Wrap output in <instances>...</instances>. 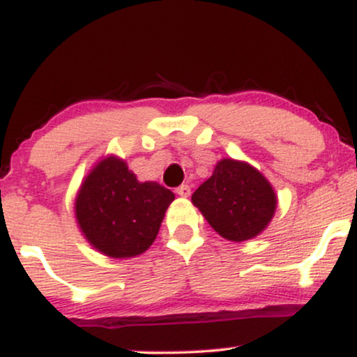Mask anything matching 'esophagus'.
<instances>
[{
    "label": "esophagus",
    "mask_w": 357,
    "mask_h": 357,
    "mask_svg": "<svg viewBox=\"0 0 357 357\" xmlns=\"http://www.w3.org/2000/svg\"><path fill=\"white\" fill-rule=\"evenodd\" d=\"M176 192H178V195L181 196V198H188V196L191 195V188L188 186V184H181V186H179V188H176Z\"/></svg>",
    "instance_id": "1"
}]
</instances>
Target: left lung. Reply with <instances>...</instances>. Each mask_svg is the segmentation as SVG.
Returning a JSON list of instances; mask_svg holds the SVG:
<instances>
[{
	"mask_svg": "<svg viewBox=\"0 0 357 357\" xmlns=\"http://www.w3.org/2000/svg\"><path fill=\"white\" fill-rule=\"evenodd\" d=\"M211 228L230 241H247L260 235L277 210L272 184L257 167L225 158L191 196Z\"/></svg>",
	"mask_w": 357,
	"mask_h": 357,
	"instance_id": "obj_1",
	"label": "left lung"
}]
</instances>
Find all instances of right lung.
Returning a JSON list of instances; mask_svg holds the SVG:
<instances>
[{"mask_svg":"<svg viewBox=\"0 0 357 357\" xmlns=\"http://www.w3.org/2000/svg\"><path fill=\"white\" fill-rule=\"evenodd\" d=\"M174 192L141 183L124 159L109 154L90 169L75 198L82 235L110 258H132L154 243Z\"/></svg>","mask_w":357,"mask_h":357,"instance_id":"1","label":"right lung"}]
</instances>
